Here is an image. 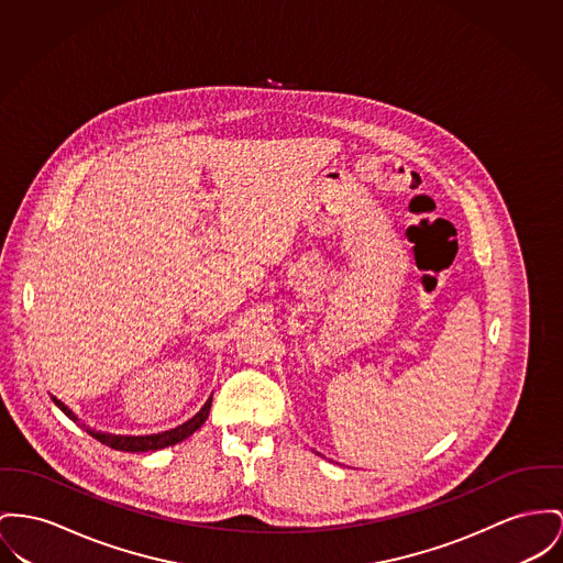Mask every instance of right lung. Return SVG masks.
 I'll return each mask as SVG.
<instances>
[{"label": "right lung", "instance_id": "add662e5", "mask_svg": "<svg viewBox=\"0 0 563 563\" xmlns=\"http://www.w3.org/2000/svg\"><path fill=\"white\" fill-rule=\"evenodd\" d=\"M53 401H55V406H57L62 412L66 413L70 420L78 422V418H76L75 413L70 412L62 401H57V399H53ZM209 410H211V397H209V401L202 406V410L196 413V416H191L188 422H184V424H179V427H175V429H170V431L155 433V435H111V433H98V431H91V429H87V431H89L91 438H96L98 442H102V444H107V446H111V449L123 450V452H147V450L166 449V446H173V444H177V442H184L196 429L202 427V422H205L207 416H209ZM82 427H85V424H82Z\"/></svg>", "mask_w": 563, "mask_h": 563}]
</instances>
